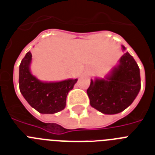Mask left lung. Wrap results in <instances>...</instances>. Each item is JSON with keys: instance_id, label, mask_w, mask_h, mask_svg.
<instances>
[{"instance_id": "8db88e82", "label": "left lung", "mask_w": 155, "mask_h": 155, "mask_svg": "<svg viewBox=\"0 0 155 155\" xmlns=\"http://www.w3.org/2000/svg\"><path fill=\"white\" fill-rule=\"evenodd\" d=\"M123 50L125 47L122 46ZM141 88L139 68L126 52L106 79L91 80L87 90L90 104L106 114H118L133 103Z\"/></svg>"}]
</instances>
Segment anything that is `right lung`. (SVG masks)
I'll return each mask as SVG.
<instances>
[{
	"label": "right lung",
	"mask_w": 155,
	"mask_h": 155,
	"mask_svg": "<svg viewBox=\"0 0 155 155\" xmlns=\"http://www.w3.org/2000/svg\"><path fill=\"white\" fill-rule=\"evenodd\" d=\"M31 60L32 54L28 51L19 68V87L24 98L41 114H54L64 109L68 93L73 88L77 79L55 83L41 82L30 72Z\"/></svg>",
	"instance_id": "right-lung-1"
}]
</instances>
